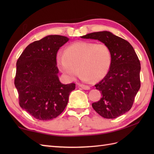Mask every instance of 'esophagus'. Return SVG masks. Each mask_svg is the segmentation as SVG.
Here are the masks:
<instances>
[{"mask_svg": "<svg viewBox=\"0 0 154 154\" xmlns=\"http://www.w3.org/2000/svg\"><path fill=\"white\" fill-rule=\"evenodd\" d=\"M78 87L82 88L83 89H85V90H89L90 89V87L89 86L85 85H83V84H79V85H78Z\"/></svg>", "mask_w": 154, "mask_h": 154, "instance_id": "obj_1", "label": "esophagus"}]
</instances>
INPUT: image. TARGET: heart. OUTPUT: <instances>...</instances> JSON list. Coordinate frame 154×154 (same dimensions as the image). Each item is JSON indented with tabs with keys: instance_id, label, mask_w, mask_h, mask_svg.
<instances>
[{
	"instance_id": "b5f03b06",
	"label": "heart",
	"mask_w": 154,
	"mask_h": 154,
	"mask_svg": "<svg viewBox=\"0 0 154 154\" xmlns=\"http://www.w3.org/2000/svg\"><path fill=\"white\" fill-rule=\"evenodd\" d=\"M111 60V52L106 44L85 41L69 45L64 53L59 51L56 56L60 70L71 80L79 75V70L84 80L103 79L109 71Z\"/></svg>"
}]
</instances>
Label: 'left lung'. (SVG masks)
<instances>
[{"mask_svg": "<svg viewBox=\"0 0 154 154\" xmlns=\"http://www.w3.org/2000/svg\"><path fill=\"white\" fill-rule=\"evenodd\" d=\"M85 39L98 40L109 46L112 60L106 75L95 85L101 99L92 104L93 109L105 119H115L131 109L140 88V62L128 42L110 32H93Z\"/></svg>", "mask_w": 154, "mask_h": 154, "instance_id": "1", "label": "left lung"}]
</instances>
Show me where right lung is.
I'll use <instances>...</instances> for the list:
<instances>
[{
  "label": "right lung",
  "instance_id": "add662e5",
  "mask_svg": "<svg viewBox=\"0 0 154 154\" xmlns=\"http://www.w3.org/2000/svg\"><path fill=\"white\" fill-rule=\"evenodd\" d=\"M69 38L50 35L29 44L16 62L14 85L22 109L40 120L58 116L66 107L75 84H62L57 53Z\"/></svg>",
  "mask_w": 154,
  "mask_h": 154
}]
</instances>
